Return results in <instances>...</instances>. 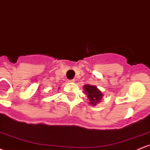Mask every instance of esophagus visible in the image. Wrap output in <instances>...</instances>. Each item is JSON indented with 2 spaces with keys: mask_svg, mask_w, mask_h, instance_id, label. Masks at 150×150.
<instances>
[{
  "mask_svg": "<svg viewBox=\"0 0 150 150\" xmlns=\"http://www.w3.org/2000/svg\"><path fill=\"white\" fill-rule=\"evenodd\" d=\"M75 82V80H70L68 81V82Z\"/></svg>",
  "mask_w": 150,
  "mask_h": 150,
  "instance_id": "esophagus-1",
  "label": "esophagus"
}]
</instances>
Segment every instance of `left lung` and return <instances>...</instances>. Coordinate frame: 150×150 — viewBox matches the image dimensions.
I'll return each mask as SVG.
<instances>
[{
  "label": "left lung",
  "instance_id": "left-lung-1",
  "mask_svg": "<svg viewBox=\"0 0 150 150\" xmlns=\"http://www.w3.org/2000/svg\"><path fill=\"white\" fill-rule=\"evenodd\" d=\"M84 92L87 97L89 104L92 106H96L100 102V101L104 97V94L94 85H85L83 87Z\"/></svg>",
  "mask_w": 150,
  "mask_h": 150
}]
</instances>
